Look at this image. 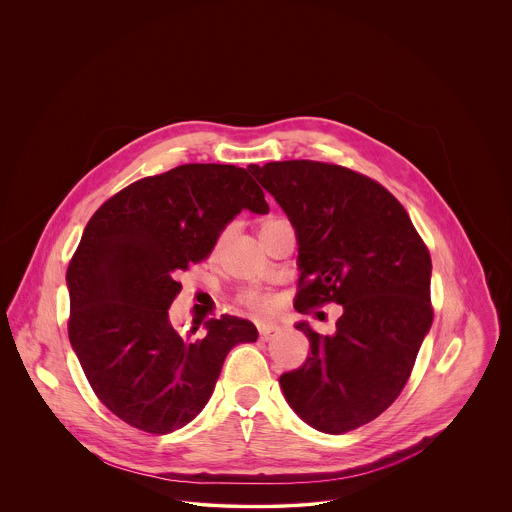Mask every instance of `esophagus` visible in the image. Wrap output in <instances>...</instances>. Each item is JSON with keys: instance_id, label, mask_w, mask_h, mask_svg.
<instances>
[{"instance_id": "esophagus-1", "label": "esophagus", "mask_w": 512, "mask_h": 512, "mask_svg": "<svg viewBox=\"0 0 512 512\" xmlns=\"http://www.w3.org/2000/svg\"><path fill=\"white\" fill-rule=\"evenodd\" d=\"M279 334H281V328L275 326V324H261L259 326V336H261L263 341L273 340Z\"/></svg>"}]
</instances>
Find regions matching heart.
Segmentation results:
<instances>
[{
	"mask_svg": "<svg viewBox=\"0 0 512 512\" xmlns=\"http://www.w3.org/2000/svg\"><path fill=\"white\" fill-rule=\"evenodd\" d=\"M277 222H279V218H267V220L261 224L259 231H263V229L269 228V226H273V224H277ZM228 237L229 229L222 231V235L218 237V247H222V245L228 241ZM239 300H241L247 308L257 310V312H269V310L275 308V298H273L269 292L259 290V288H247V290H243L241 296H239Z\"/></svg>",
	"mask_w": 512,
	"mask_h": 512,
	"instance_id": "heart-1",
	"label": "heart"
}]
</instances>
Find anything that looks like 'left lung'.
I'll list each match as a JSON object with an SVG mask.
<instances>
[{
  "label": "left lung",
  "mask_w": 512,
  "mask_h": 512,
  "mask_svg": "<svg viewBox=\"0 0 512 512\" xmlns=\"http://www.w3.org/2000/svg\"><path fill=\"white\" fill-rule=\"evenodd\" d=\"M249 171L296 231L294 308L308 314L328 302L343 306L336 336L296 324L310 355L281 375L284 397L320 432L355 430L397 400L432 326L430 251L397 198L361 172L318 161Z\"/></svg>",
  "instance_id": "left-lung-1"
}]
</instances>
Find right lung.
Here are the masks:
<instances>
[{
  "instance_id": "obj_1",
  "label": "right lung",
  "mask_w": 512,
  "mask_h": 512,
  "mask_svg": "<svg viewBox=\"0 0 512 512\" xmlns=\"http://www.w3.org/2000/svg\"><path fill=\"white\" fill-rule=\"evenodd\" d=\"M269 204L249 169L180 165L145 176L90 218L70 259L68 338L84 375L117 418L149 434L188 424L212 397L229 349L257 340L243 318L222 316L180 336L169 308L180 271L204 261L241 212Z\"/></svg>"
}]
</instances>
